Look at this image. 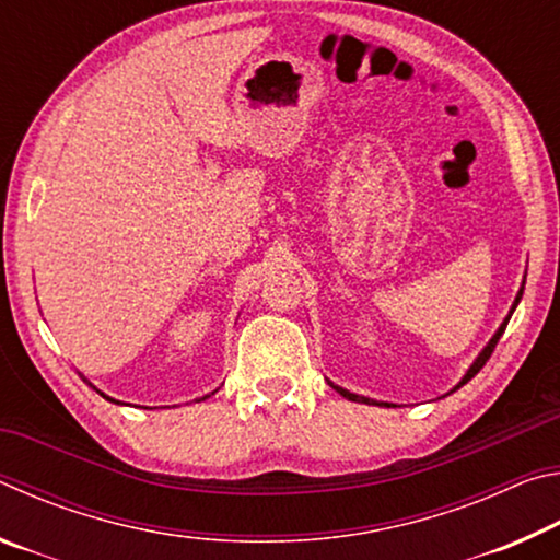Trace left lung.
<instances>
[{
  "label": "left lung",
  "instance_id": "obj_1",
  "mask_svg": "<svg viewBox=\"0 0 560 560\" xmlns=\"http://www.w3.org/2000/svg\"><path fill=\"white\" fill-rule=\"evenodd\" d=\"M521 296H524V287H521V289H518V293H516V299H514V303H511V311H509V316H506L504 320H501V326L497 328V334L489 338V343H487L485 348H481V353H479L477 358H474V363L469 365V371H467V373H464V377H462V381H459L457 385H454L450 393H454V390H459V387H462V385H467V383L471 381V377H474V375H477V373L481 371V368H485V363H487V360H489V355H491V353H494V348H497V343H499V338H501V334H504V328H506V324H509V318H511V314H514V311H516V306H518V301H521ZM328 383H330V381H328ZM330 387H334V390H336V393H340V395H343V397H346V400H353V402H365V405H383V407H395L393 402H381V400H373V397H365V395H355V393H350V390H346V387H340V385H336V383H330Z\"/></svg>",
  "mask_w": 560,
  "mask_h": 560
}]
</instances>
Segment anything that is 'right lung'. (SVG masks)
<instances>
[{
  "instance_id": "obj_1",
  "label": "right lung",
  "mask_w": 560,
  "mask_h": 560,
  "mask_svg": "<svg viewBox=\"0 0 560 560\" xmlns=\"http://www.w3.org/2000/svg\"><path fill=\"white\" fill-rule=\"evenodd\" d=\"M83 381H86V377H83ZM86 383H89V381H86ZM89 385H91V383H89ZM91 387H93V390H96V393H98V395H101V397H106V400H110V402H118V400H113V397H108V395H106V393H101V390H98V387H96V385H91ZM214 393H217V390H212V393H210V395H214ZM210 395H205V397H200V400H207V397H210Z\"/></svg>"
}]
</instances>
